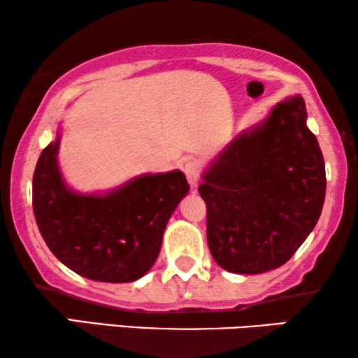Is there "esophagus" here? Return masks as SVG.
I'll use <instances>...</instances> for the list:
<instances>
[{
  "instance_id": "34e87169",
  "label": "esophagus",
  "mask_w": 358,
  "mask_h": 358,
  "mask_svg": "<svg viewBox=\"0 0 358 358\" xmlns=\"http://www.w3.org/2000/svg\"><path fill=\"white\" fill-rule=\"evenodd\" d=\"M184 173H185V178L189 180V184L192 185V187H197L200 173H202V169H200V164L197 161H187V163L184 164Z\"/></svg>"
}]
</instances>
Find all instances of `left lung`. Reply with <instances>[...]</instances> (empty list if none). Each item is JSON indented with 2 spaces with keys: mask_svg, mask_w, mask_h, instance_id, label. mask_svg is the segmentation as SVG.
Wrapping results in <instances>:
<instances>
[{
  "mask_svg": "<svg viewBox=\"0 0 358 358\" xmlns=\"http://www.w3.org/2000/svg\"><path fill=\"white\" fill-rule=\"evenodd\" d=\"M199 192L220 267L264 273L283 266L316 227L326 195L324 159L303 97L278 102L238 135L205 171Z\"/></svg>",
  "mask_w": 358,
  "mask_h": 358,
  "instance_id": "1",
  "label": "left lung"
}]
</instances>
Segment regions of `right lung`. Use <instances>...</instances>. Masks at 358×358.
<instances>
[{"label": "right lung", "mask_w": 358, "mask_h": 358, "mask_svg": "<svg viewBox=\"0 0 358 358\" xmlns=\"http://www.w3.org/2000/svg\"><path fill=\"white\" fill-rule=\"evenodd\" d=\"M57 140L42 151L32 205L43 241L58 261L96 282L143 277L158 257L166 223L189 192L184 173L145 174L104 195L68 189L57 163Z\"/></svg>", "instance_id": "add662e5"}]
</instances>
